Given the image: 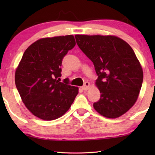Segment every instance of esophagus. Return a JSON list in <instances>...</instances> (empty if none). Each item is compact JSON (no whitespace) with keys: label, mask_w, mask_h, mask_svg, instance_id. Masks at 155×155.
<instances>
[{"label":"esophagus","mask_w":155,"mask_h":155,"mask_svg":"<svg viewBox=\"0 0 155 155\" xmlns=\"http://www.w3.org/2000/svg\"><path fill=\"white\" fill-rule=\"evenodd\" d=\"M90 83L89 82H85V84H84V85L82 87V89L83 90H88L89 88H90Z\"/></svg>","instance_id":"1"}]
</instances>
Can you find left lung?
<instances>
[{
	"mask_svg": "<svg viewBox=\"0 0 155 155\" xmlns=\"http://www.w3.org/2000/svg\"><path fill=\"white\" fill-rule=\"evenodd\" d=\"M78 47L93 62L101 98L93 106L103 116L117 118L137 101L143 70L133 48L115 35H76Z\"/></svg>",
	"mask_w": 155,
	"mask_h": 155,
	"instance_id": "8db88e82",
	"label": "left lung"
}]
</instances>
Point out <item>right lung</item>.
Wrapping results in <instances>:
<instances>
[{"label": "right lung", "mask_w": 155, "mask_h": 155, "mask_svg": "<svg viewBox=\"0 0 155 155\" xmlns=\"http://www.w3.org/2000/svg\"><path fill=\"white\" fill-rule=\"evenodd\" d=\"M76 44L74 35L44 38L28 47L15 72V83L26 107L41 120H56L70 108L78 87L59 82L62 60Z\"/></svg>", "instance_id": "right-lung-1"}]
</instances>
